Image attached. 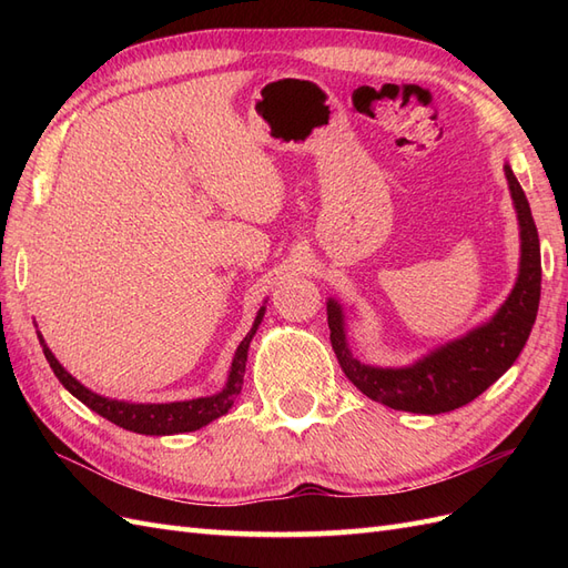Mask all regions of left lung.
I'll list each match as a JSON object with an SVG mask.
<instances>
[{
    "label": "left lung",
    "mask_w": 568,
    "mask_h": 568,
    "mask_svg": "<svg viewBox=\"0 0 568 568\" xmlns=\"http://www.w3.org/2000/svg\"><path fill=\"white\" fill-rule=\"evenodd\" d=\"M505 175L511 189L514 209L519 213L521 270L517 286L488 324L434 351L415 365L382 369L357 363L351 355L346 332H343L341 305L336 301L326 303V322H329V338L338 365L367 398L393 409L440 415V412L457 409L478 398L500 379L524 351L540 303V239L528 199L509 165H505Z\"/></svg>",
    "instance_id": "left-lung-1"
}]
</instances>
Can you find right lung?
<instances>
[{
	"mask_svg": "<svg viewBox=\"0 0 568 568\" xmlns=\"http://www.w3.org/2000/svg\"><path fill=\"white\" fill-rule=\"evenodd\" d=\"M265 307H261L257 313L251 332L246 334V338L239 343V348L234 353L232 359V372L227 386L222 388L220 393L211 395V398H196V400H184V403H161V405H140V403H120V400H109L101 398V395L92 393L84 388L80 382H75L71 374H68L59 359L51 355V351L47 348V343L40 336V346L44 351V357L49 367L54 369L57 379L71 390L80 403L88 405L90 409H94L97 415H101L104 419L118 424L120 428H128V432L134 434H146V436H170V434H184V432H196V428L211 424L213 419L227 415V409L234 405V398L242 390L244 384V374H246V355H248V343L257 329V324L263 320Z\"/></svg>",
	"mask_w": 568,
	"mask_h": 568,
	"instance_id": "add662e5",
	"label": "right lung"
}]
</instances>
